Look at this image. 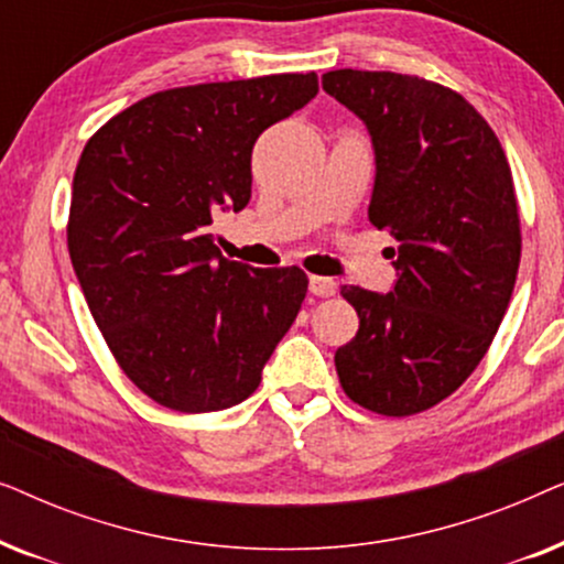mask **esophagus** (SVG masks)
<instances>
[{"label":"esophagus","mask_w":564,"mask_h":564,"mask_svg":"<svg viewBox=\"0 0 564 564\" xmlns=\"http://www.w3.org/2000/svg\"><path fill=\"white\" fill-rule=\"evenodd\" d=\"M307 288H311V292H313L315 297H334L336 290H338V284L330 280V276L313 274L311 282H307Z\"/></svg>","instance_id":"esophagus-1"}]
</instances>
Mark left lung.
<instances>
[{
    "instance_id": "obj_1",
    "label": "left lung",
    "mask_w": 564,
    "mask_h": 564,
    "mask_svg": "<svg viewBox=\"0 0 564 564\" xmlns=\"http://www.w3.org/2000/svg\"><path fill=\"white\" fill-rule=\"evenodd\" d=\"M323 89L365 122L369 220L390 228V292L344 284L359 330L336 351L354 403L413 415L449 398L488 351L521 259L511 166L482 115L419 76L338 68Z\"/></svg>"
}]
</instances>
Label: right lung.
Masks as SVG:
<instances>
[{"mask_svg": "<svg viewBox=\"0 0 564 564\" xmlns=\"http://www.w3.org/2000/svg\"><path fill=\"white\" fill-rule=\"evenodd\" d=\"M315 95L313 72L166 89L84 145L68 257L112 357L159 405H238L295 323L303 269L223 259L210 223L249 205L253 143Z\"/></svg>", "mask_w": 564, "mask_h": 564, "instance_id": "add662e5", "label": "right lung"}]
</instances>
